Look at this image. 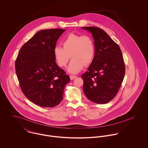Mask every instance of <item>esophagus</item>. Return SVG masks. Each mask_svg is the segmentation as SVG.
Masks as SVG:
<instances>
[{"instance_id": "esophagus-1", "label": "esophagus", "mask_w": 148, "mask_h": 148, "mask_svg": "<svg viewBox=\"0 0 148 148\" xmlns=\"http://www.w3.org/2000/svg\"><path fill=\"white\" fill-rule=\"evenodd\" d=\"M69 77H70V79H71V80H73V79H75V78L77 77L76 76H73V75H71Z\"/></svg>"}]
</instances>
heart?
I'll return each mask as SVG.
<instances>
[{
    "label": "heart",
    "mask_w": 148,
    "mask_h": 148,
    "mask_svg": "<svg viewBox=\"0 0 148 148\" xmlns=\"http://www.w3.org/2000/svg\"><path fill=\"white\" fill-rule=\"evenodd\" d=\"M63 47H55L53 54L57 64L65 67L71 58L72 59L68 67V71L73 74L79 72L93 60L95 53L93 39L88 35L75 34L68 35L62 42Z\"/></svg>",
    "instance_id": "1"
}]
</instances>
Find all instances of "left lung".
I'll return each mask as SVG.
<instances>
[{"mask_svg":"<svg viewBox=\"0 0 148 148\" xmlns=\"http://www.w3.org/2000/svg\"><path fill=\"white\" fill-rule=\"evenodd\" d=\"M94 39L95 56L82 76L86 97L97 104H106L117 95L123 81L125 66L119 46L101 29L84 27Z\"/></svg>","mask_w":148,"mask_h":148,"instance_id":"1","label":"left lung"}]
</instances>
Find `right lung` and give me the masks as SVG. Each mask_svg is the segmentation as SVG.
<instances>
[{"mask_svg":"<svg viewBox=\"0 0 148 148\" xmlns=\"http://www.w3.org/2000/svg\"><path fill=\"white\" fill-rule=\"evenodd\" d=\"M65 29H48L38 32L21 47L15 71L21 90L37 106L54 107L63 99L68 75L55 62L53 51Z\"/></svg>","mask_w":148,"mask_h":148,"instance_id":"right-lung-1","label":"right lung"}]
</instances>
